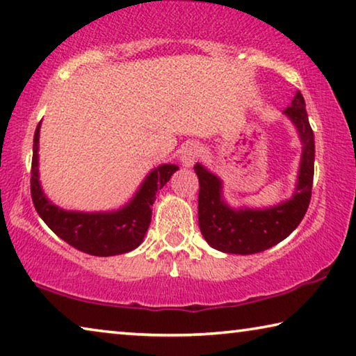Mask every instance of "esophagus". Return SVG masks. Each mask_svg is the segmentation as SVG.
<instances>
[{
  "mask_svg": "<svg viewBox=\"0 0 356 356\" xmlns=\"http://www.w3.org/2000/svg\"><path fill=\"white\" fill-rule=\"evenodd\" d=\"M202 156V145L197 142H192L189 145H186L183 153H181V162L184 167H191L194 165L199 157Z\"/></svg>",
  "mask_w": 356,
  "mask_h": 356,
  "instance_id": "esophagus-1",
  "label": "esophagus"
}]
</instances>
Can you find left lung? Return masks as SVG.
<instances>
[{
  "label": "left lung",
  "instance_id": "obj_1",
  "mask_svg": "<svg viewBox=\"0 0 356 356\" xmlns=\"http://www.w3.org/2000/svg\"><path fill=\"white\" fill-rule=\"evenodd\" d=\"M285 113L300 132L302 156L296 192L292 199L266 209H232L220 199V181L200 164L194 167L199 177V225L209 246L229 254L249 255L270 249L285 240L305 218L309 208L314 181V132L306 112L305 97L295 92Z\"/></svg>",
  "mask_w": 356,
  "mask_h": 356
}]
</instances>
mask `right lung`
I'll return each instance as SVG.
<instances>
[{
  "label": "right lung",
  "mask_w": 356,
  "mask_h": 356,
  "mask_svg": "<svg viewBox=\"0 0 356 356\" xmlns=\"http://www.w3.org/2000/svg\"><path fill=\"white\" fill-rule=\"evenodd\" d=\"M39 126L34 132L33 161H31V199L34 208L44 222L61 240L81 252L108 257L136 249L143 241L151 222V207L156 200V192L162 189L178 170L175 164H164L154 168L136 197L120 211L113 213H75L64 211L45 199L39 184L38 173Z\"/></svg>",
  "instance_id": "1"
}]
</instances>
